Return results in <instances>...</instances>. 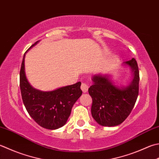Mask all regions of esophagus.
<instances>
[{
	"mask_svg": "<svg viewBox=\"0 0 159 159\" xmlns=\"http://www.w3.org/2000/svg\"><path fill=\"white\" fill-rule=\"evenodd\" d=\"M80 89H82L83 92H84V93H85V92H88V84H86L85 83H82L81 85H80Z\"/></svg>",
	"mask_w": 159,
	"mask_h": 159,
	"instance_id": "esophagus-1",
	"label": "esophagus"
}]
</instances>
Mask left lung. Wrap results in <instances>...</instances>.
<instances>
[{
    "mask_svg": "<svg viewBox=\"0 0 159 159\" xmlns=\"http://www.w3.org/2000/svg\"><path fill=\"white\" fill-rule=\"evenodd\" d=\"M132 71V80L126 86L114 84L110 74H98L92 78L88 89L92 98V117L101 126L120 125L129 116L139 95V71L134 58L122 63Z\"/></svg>",
    "mask_w": 159,
    "mask_h": 159,
    "instance_id": "obj_1",
    "label": "left lung"
}]
</instances>
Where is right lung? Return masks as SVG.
Wrapping results in <instances>:
<instances>
[{"mask_svg":"<svg viewBox=\"0 0 159 159\" xmlns=\"http://www.w3.org/2000/svg\"><path fill=\"white\" fill-rule=\"evenodd\" d=\"M39 41L34 43L28 50ZM27 52L23 56L20 71V88L25 107L30 116L43 128L52 130L60 128L66 123L74 104L82 94L81 83L78 82L52 91H41L34 88L28 81L25 71Z\"/></svg>","mask_w":159,"mask_h":159,"instance_id":"obj_1","label":"right lung"}]
</instances>
